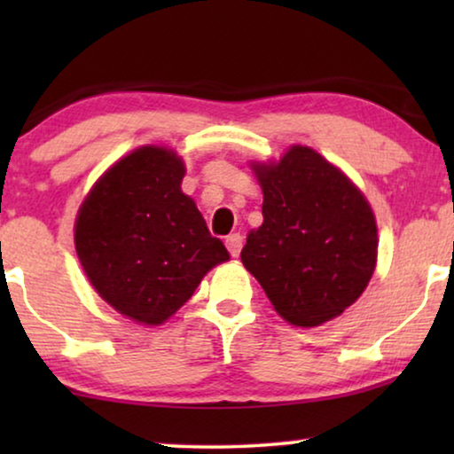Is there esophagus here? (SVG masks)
Segmentation results:
<instances>
[{
  "label": "esophagus",
  "mask_w": 454,
  "mask_h": 454,
  "mask_svg": "<svg viewBox=\"0 0 454 454\" xmlns=\"http://www.w3.org/2000/svg\"><path fill=\"white\" fill-rule=\"evenodd\" d=\"M225 246H227L229 254H231L233 258H238V256H239V252H241V246H244V238H241L239 233L229 235V238L225 239Z\"/></svg>",
  "instance_id": "34e87169"
}]
</instances>
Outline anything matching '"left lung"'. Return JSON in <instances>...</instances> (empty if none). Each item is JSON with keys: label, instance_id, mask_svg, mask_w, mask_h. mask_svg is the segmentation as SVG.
<instances>
[{"label": "left lung", "instance_id": "1", "mask_svg": "<svg viewBox=\"0 0 454 454\" xmlns=\"http://www.w3.org/2000/svg\"><path fill=\"white\" fill-rule=\"evenodd\" d=\"M262 188V225L247 233L241 262L289 325L337 318L368 287L378 229L356 184L309 146L278 163H252Z\"/></svg>", "mask_w": 454, "mask_h": 454}]
</instances>
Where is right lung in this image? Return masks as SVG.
<instances>
[{
    "label": "right lung",
    "mask_w": 454,
    "mask_h": 454,
    "mask_svg": "<svg viewBox=\"0 0 454 454\" xmlns=\"http://www.w3.org/2000/svg\"><path fill=\"white\" fill-rule=\"evenodd\" d=\"M177 153L140 146L117 160L84 198L74 241L97 294L140 325L159 326L190 300L229 252L182 192Z\"/></svg>",
    "instance_id": "obj_1"
}]
</instances>
